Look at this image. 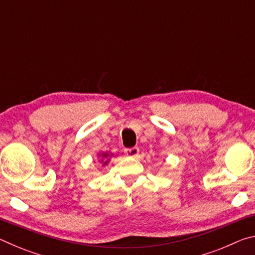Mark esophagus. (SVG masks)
<instances>
[{
  "label": "esophagus",
  "mask_w": 255,
  "mask_h": 255,
  "mask_svg": "<svg viewBox=\"0 0 255 255\" xmlns=\"http://www.w3.org/2000/svg\"><path fill=\"white\" fill-rule=\"evenodd\" d=\"M139 153V148L138 147H132V148H125V154L127 155V156H131V157H135Z\"/></svg>",
  "instance_id": "esophagus-1"
}]
</instances>
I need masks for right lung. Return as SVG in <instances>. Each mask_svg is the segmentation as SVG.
I'll return each instance as SVG.
<instances>
[{"instance_id":"1","label":"right lung","mask_w":255,"mask_h":255,"mask_svg":"<svg viewBox=\"0 0 255 255\" xmlns=\"http://www.w3.org/2000/svg\"><path fill=\"white\" fill-rule=\"evenodd\" d=\"M111 155H112V154H110V155H109V153H102V154L100 155V157H101L100 162L102 163V165H103V166L107 165V164L109 163V161H110L109 157L111 156Z\"/></svg>"}]
</instances>
